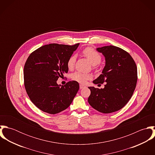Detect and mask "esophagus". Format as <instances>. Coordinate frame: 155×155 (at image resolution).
Instances as JSON below:
<instances>
[{
	"instance_id": "obj_1",
	"label": "esophagus",
	"mask_w": 155,
	"mask_h": 155,
	"mask_svg": "<svg viewBox=\"0 0 155 155\" xmlns=\"http://www.w3.org/2000/svg\"><path fill=\"white\" fill-rule=\"evenodd\" d=\"M85 86H84L83 85H80V89H83L84 88H85Z\"/></svg>"
}]
</instances>
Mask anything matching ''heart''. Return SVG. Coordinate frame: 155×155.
<instances>
[{
  "label": "heart",
  "instance_id": "heart-1",
  "mask_svg": "<svg viewBox=\"0 0 155 155\" xmlns=\"http://www.w3.org/2000/svg\"><path fill=\"white\" fill-rule=\"evenodd\" d=\"M84 55L88 58L92 65L98 64L101 61V55L95 50L91 48H87L83 51ZM76 57L75 55L71 56L67 61V67L69 69H72L75 64ZM92 78L91 74L84 73L81 72H75L71 75V79L81 84L85 83L88 80Z\"/></svg>",
  "mask_w": 155,
  "mask_h": 155
}]
</instances>
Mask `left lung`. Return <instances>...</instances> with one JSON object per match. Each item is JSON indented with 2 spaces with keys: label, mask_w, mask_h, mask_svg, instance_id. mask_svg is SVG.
<instances>
[{
  "label": "left lung",
  "mask_w": 155,
  "mask_h": 155,
  "mask_svg": "<svg viewBox=\"0 0 155 155\" xmlns=\"http://www.w3.org/2000/svg\"><path fill=\"white\" fill-rule=\"evenodd\" d=\"M104 55L105 66L94 84L106 82L104 88L90 87L89 104L103 113L119 110L129 101L135 89L137 68L132 57L124 49L112 45L97 48Z\"/></svg>",
  "instance_id": "1"
}]
</instances>
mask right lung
Instances as JSON below:
<instances>
[{"label": "right lung", "mask_w": 155, "mask_h": 155, "mask_svg": "<svg viewBox=\"0 0 155 155\" xmlns=\"http://www.w3.org/2000/svg\"><path fill=\"white\" fill-rule=\"evenodd\" d=\"M79 45H45L28 57L24 68V86L30 100L40 110L54 114L72 103L79 83L72 81L63 86L57 81L68 72V60Z\"/></svg>", "instance_id": "add662e5"}]
</instances>
